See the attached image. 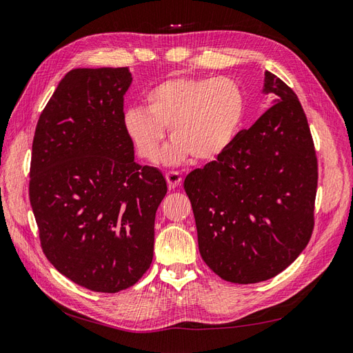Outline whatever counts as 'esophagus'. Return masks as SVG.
<instances>
[{"mask_svg": "<svg viewBox=\"0 0 353 353\" xmlns=\"http://www.w3.org/2000/svg\"><path fill=\"white\" fill-rule=\"evenodd\" d=\"M165 179H167V183H168L170 189H174L180 183H182V174H180L179 171H168V173L165 174Z\"/></svg>", "mask_w": 353, "mask_h": 353, "instance_id": "esophagus-1", "label": "esophagus"}]
</instances>
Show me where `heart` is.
Returning <instances> with one entry per match:
<instances>
[{
  "label": "heart",
  "instance_id": "obj_1",
  "mask_svg": "<svg viewBox=\"0 0 353 353\" xmlns=\"http://www.w3.org/2000/svg\"><path fill=\"white\" fill-rule=\"evenodd\" d=\"M245 113L241 88L228 77H176L150 89L146 108L123 113V130L137 155L149 162L159 157L165 128L173 139L164 162L177 165L192 157L210 161L228 149Z\"/></svg>",
  "mask_w": 353,
  "mask_h": 353
}]
</instances>
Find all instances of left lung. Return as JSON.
<instances>
[{
	"label": "left lung",
	"mask_w": 353,
	"mask_h": 353,
	"mask_svg": "<svg viewBox=\"0 0 353 353\" xmlns=\"http://www.w3.org/2000/svg\"><path fill=\"white\" fill-rule=\"evenodd\" d=\"M271 107L240 131L216 161L191 171V200L201 258L227 282L277 276L301 254L313 231L318 161L294 90L265 71Z\"/></svg>",
	"instance_id": "1"
}]
</instances>
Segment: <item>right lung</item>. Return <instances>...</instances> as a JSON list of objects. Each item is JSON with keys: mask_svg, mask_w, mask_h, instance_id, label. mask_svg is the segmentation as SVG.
<instances>
[{"mask_svg": "<svg viewBox=\"0 0 353 353\" xmlns=\"http://www.w3.org/2000/svg\"><path fill=\"white\" fill-rule=\"evenodd\" d=\"M128 67L74 68L35 128L30 201L44 255L95 292L132 286L153 258L155 214L167 182L140 165L123 130Z\"/></svg>", "mask_w": 353, "mask_h": 353, "instance_id": "obj_1", "label": "right lung"}]
</instances>
